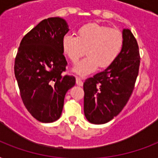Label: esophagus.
<instances>
[{
	"mask_svg": "<svg viewBox=\"0 0 158 158\" xmlns=\"http://www.w3.org/2000/svg\"><path fill=\"white\" fill-rule=\"evenodd\" d=\"M76 84L77 85H79V86H83V81H82V79L79 78V77H76Z\"/></svg>",
	"mask_w": 158,
	"mask_h": 158,
	"instance_id": "esophagus-1",
	"label": "esophagus"
}]
</instances>
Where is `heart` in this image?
Wrapping results in <instances>:
<instances>
[{
  "instance_id": "b5f03b06",
  "label": "heart",
  "mask_w": 158,
  "mask_h": 158,
  "mask_svg": "<svg viewBox=\"0 0 158 158\" xmlns=\"http://www.w3.org/2000/svg\"><path fill=\"white\" fill-rule=\"evenodd\" d=\"M78 36L66 34L62 38V50L67 58L75 64L85 53L88 56L82 60L74 71L80 75L94 72L98 66L106 69L114 63L124 45L122 33L117 29L98 23L81 26Z\"/></svg>"
}]
</instances>
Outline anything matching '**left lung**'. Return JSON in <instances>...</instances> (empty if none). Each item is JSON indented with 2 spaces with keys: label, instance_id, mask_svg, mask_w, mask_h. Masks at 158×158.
<instances>
[{
  "label": "left lung",
  "instance_id": "left-lung-1",
  "mask_svg": "<svg viewBox=\"0 0 158 158\" xmlns=\"http://www.w3.org/2000/svg\"><path fill=\"white\" fill-rule=\"evenodd\" d=\"M124 45L114 63L84 83V110L89 122H109L123 110L135 89L140 64L137 40L123 30Z\"/></svg>",
  "mask_w": 158,
  "mask_h": 158
}]
</instances>
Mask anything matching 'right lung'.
I'll list each match as a JSON object with an SVG mask.
<instances>
[{
  "label": "right lung",
  "instance_id": "1",
  "mask_svg": "<svg viewBox=\"0 0 158 158\" xmlns=\"http://www.w3.org/2000/svg\"><path fill=\"white\" fill-rule=\"evenodd\" d=\"M66 22L59 17L43 19L24 35L15 60V75L23 103L38 121L54 122L61 115L66 92L75 84L64 74L67 61L62 38Z\"/></svg>",
  "mask_w": 158,
  "mask_h": 158
}]
</instances>
